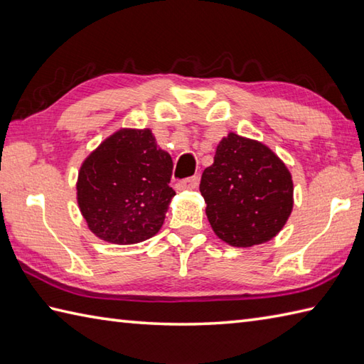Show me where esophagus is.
<instances>
[{"label": "esophagus", "mask_w": 364, "mask_h": 364, "mask_svg": "<svg viewBox=\"0 0 364 364\" xmlns=\"http://www.w3.org/2000/svg\"><path fill=\"white\" fill-rule=\"evenodd\" d=\"M198 184V176H191L186 178V180H183L176 184V191H186V189H196Z\"/></svg>", "instance_id": "1"}]
</instances>
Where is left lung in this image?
I'll return each instance as SVG.
<instances>
[{
    "instance_id": "8db88e82",
    "label": "left lung",
    "mask_w": 364,
    "mask_h": 364,
    "mask_svg": "<svg viewBox=\"0 0 364 364\" xmlns=\"http://www.w3.org/2000/svg\"><path fill=\"white\" fill-rule=\"evenodd\" d=\"M213 231L231 247L264 244L280 233L294 206L289 168L266 144L228 133L200 181Z\"/></svg>"
}]
</instances>
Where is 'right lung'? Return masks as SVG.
Masks as SVG:
<instances>
[{
  "label": "right lung",
  "mask_w": 364,
  "mask_h": 364,
  "mask_svg": "<svg viewBox=\"0 0 364 364\" xmlns=\"http://www.w3.org/2000/svg\"><path fill=\"white\" fill-rule=\"evenodd\" d=\"M173 162L150 128H120L82 161L76 202L87 228L117 245L139 244L161 230L175 191Z\"/></svg>",
  "instance_id": "right-lung-1"
}]
</instances>
